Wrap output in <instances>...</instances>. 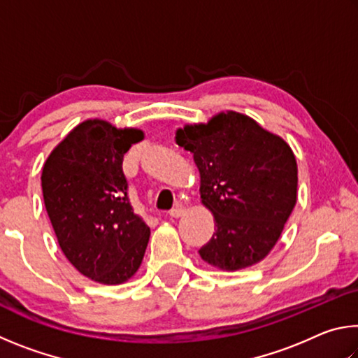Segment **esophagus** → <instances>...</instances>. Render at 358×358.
I'll return each mask as SVG.
<instances>
[{
	"mask_svg": "<svg viewBox=\"0 0 358 358\" xmlns=\"http://www.w3.org/2000/svg\"><path fill=\"white\" fill-rule=\"evenodd\" d=\"M185 213H186V208L181 207V205H177V207L169 211V215H171L172 217H181Z\"/></svg>",
	"mask_w": 358,
	"mask_h": 358,
	"instance_id": "esophagus-1",
	"label": "esophagus"
}]
</instances>
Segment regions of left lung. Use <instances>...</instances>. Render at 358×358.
<instances>
[{
  "instance_id": "8db88e82",
  "label": "left lung",
  "mask_w": 358,
  "mask_h": 358,
  "mask_svg": "<svg viewBox=\"0 0 358 358\" xmlns=\"http://www.w3.org/2000/svg\"><path fill=\"white\" fill-rule=\"evenodd\" d=\"M175 141L201 173L202 203L215 216L213 237L199 254L235 271L262 260L280 240L296 203V161L280 136L238 112L186 124Z\"/></svg>"
}]
</instances>
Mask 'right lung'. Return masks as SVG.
<instances>
[{
    "label": "right lung",
    "mask_w": 358,
    "mask_h": 358,
    "mask_svg": "<svg viewBox=\"0 0 358 358\" xmlns=\"http://www.w3.org/2000/svg\"><path fill=\"white\" fill-rule=\"evenodd\" d=\"M143 132L104 120L77 124L42 167L47 215L66 259L83 276L121 284L136 275L150 227L132 210L123 157Z\"/></svg>",
    "instance_id": "right-lung-1"
}]
</instances>
